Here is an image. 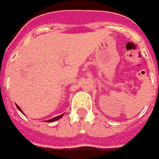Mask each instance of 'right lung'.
I'll list each match as a JSON object with an SVG mask.
<instances>
[{
  "label": "right lung",
  "instance_id": "obj_1",
  "mask_svg": "<svg viewBox=\"0 0 159 159\" xmlns=\"http://www.w3.org/2000/svg\"><path fill=\"white\" fill-rule=\"evenodd\" d=\"M16 107L18 108V110H19V111H20V112H22V113H23L22 110H21V109L20 108L19 106H17V105H16ZM63 115H64V113H63V114L60 115V116H57V117H55V118H52V119H49V120H47V122H48V123H50V122H53V121H56V120H58V119H61V118H62V116H63Z\"/></svg>",
  "mask_w": 159,
  "mask_h": 159
}]
</instances>
